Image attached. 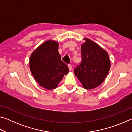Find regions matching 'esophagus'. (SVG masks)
I'll return each mask as SVG.
<instances>
[{
	"label": "esophagus",
	"instance_id": "1",
	"mask_svg": "<svg viewBox=\"0 0 132 132\" xmlns=\"http://www.w3.org/2000/svg\"><path fill=\"white\" fill-rule=\"evenodd\" d=\"M68 68L69 69V70L71 71V70H72V66L71 65V64H69L68 65Z\"/></svg>",
	"mask_w": 132,
	"mask_h": 132
}]
</instances>
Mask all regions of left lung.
Segmentation results:
<instances>
[{
  "instance_id": "left-lung-1",
  "label": "left lung",
  "mask_w": 132,
  "mask_h": 132,
  "mask_svg": "<svg viewBox=\"0 0 132 132\" xmlns=\"http://www.w3.org/2000/svg\"><path fill=\"white\" fill-rule=\"evenodd\" d=\"M81 45L82 62L75 69V74L82 87L91 90L100 86L108 74L111 62L108 52L99 45L84 38Z\"/></svg>"
}]
</instances>
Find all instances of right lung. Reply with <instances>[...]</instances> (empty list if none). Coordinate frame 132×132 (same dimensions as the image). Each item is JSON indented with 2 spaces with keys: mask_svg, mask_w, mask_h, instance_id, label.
<instances>
[{
  "mask_svg": "<svg viewBox=\"0 0 132 132\" xmlns=\"http://www.w3.org/2000/svg\"><path fill=\"white\" fill-rule=\"evenodd\" d=\"M59 44L48 40L40 45L31 53L29 60L31 74L40 86L53 90L69 73V68L61 61L58 52Z\"/></svg>",
  "mask_w": 132,
  "mask_h": 132,
  "instance_id": "obj_1",
  "label": "right lung"
}]
</instances>
